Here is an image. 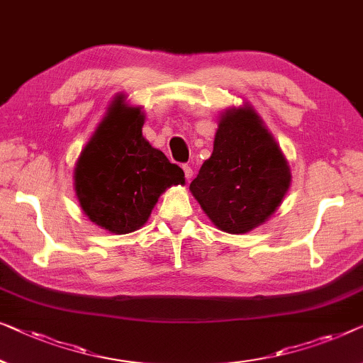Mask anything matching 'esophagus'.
<instances>
[{
  "label": "esophagus",
  "mask_w": 363,
  "mask_h": 363,
  "mask_svg": "<svg viewBox=\"0 0 363 363\" xmlns=\"http://www.w3.org/2000/svg\"><path fill=\"white\" fill-rule=\"evenodd\" d=\"M182 169H184V174H186V179H187V182H191L192 176H194V171H192V167L186 164V166H182Z\"/></svg>",
  "instance_id": "esophagus-1"
}]
</instances>
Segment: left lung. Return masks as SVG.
Returning <instances> with one entry per match:
<instances>
[{"instance_id":"1","label":"left lung","mask_w":363,"mask_h":363,"mask_svg":"<svg viewBox=\"0 0 363 363\" xmlns=\"http://www.w3.org/2000/svg\"><path fill=\"white\" fill-rule=\"evenodd\" d=\"M289 186L281 147L247 104L223 111L212 155L189 189L218 230L238 235L267 222Z\"/></svg>"}]
</instances>
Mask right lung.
Segmentation results:
<instances>
[{"label": "right lung", "mask_w": 363, "mask_h": 363, "mask_svg": "<svg viewBox=\"0 0 363 363\" xmlns=\"http://www.w3.org/2000/svg\"><path fill=\"white\" fill-rule=\"evenodd\" d=\"M141 106L116 95L74 167L82 211L95 225L125 235L141 228L167 187L186 184L184 171L143 136Z\"/></svg>", "instance_id": "1"}]
</instances>
